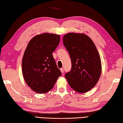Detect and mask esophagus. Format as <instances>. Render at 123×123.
I'll return each mask as SVG.
<instances>
[{"label":"esophagus","instance_id":"esophagus-1","mask_svg":"<svg viewBox=\"0 0 123 123\" xmlns=\"http://www.w3.org/2000/svg\"><path fill=\"white\" fill-rule=\"evenodd\" d=\"M60 70H61V72H62V73H64V69H63V68H61V69H60Z\"/></svg>","mask_w":123,"mask_h":123}]
</instances>
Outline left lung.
<instances>
[{"label": "left lung", "instance_id": "1", "mask_svg": "<svg viewBox=\"0 0 123 123\" xmlns=\"http://www.w3.org/2000/svg\"><path fill=\"white\" fill-rule=\"evenodd\" d=\"M63 43L72 64L65 78L73 90L79 93L89 91L98 83L102 71L100 56L94 43L84 34L69 33L63 37Z\"/></svg>", "mask_w": 123, "mask_h": 123}]
</instances>
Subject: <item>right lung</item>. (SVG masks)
<instances>
[{"mask_svg": "<svg viewBox=\"0 0 123 123\" xmlns=\"http://www.w3.org/2000/svg\"><path fill=\"white\" fill-rule=\"evenodd\" d=\"M59 42V35L43 33L30 41L25 51L22 61L24 78L36 93L49 92L62 75L52 55Z\"/></svg>", "mask_w": 123, "mask_h": 123, "instance_id": "add662e5", "label": "right lung"}]
</instances>
